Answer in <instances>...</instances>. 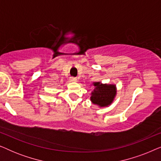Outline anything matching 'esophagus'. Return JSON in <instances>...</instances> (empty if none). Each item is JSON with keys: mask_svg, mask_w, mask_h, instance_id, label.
<instances>
[{"mask_svg": "<svg viewBox=\"0 0 161 161\" xmlns=\"http://www.w3.org/2000/svg\"><path fill=\"white\" fill-rule=\"evenodd\" d=\"M70 81H72V82H77V78L71 77V78H70Z\"/></svg>", "mask_w": 161, "mask_h": 161, "instance_id": "34e87169", "label": "esophagus"}]
</instances>
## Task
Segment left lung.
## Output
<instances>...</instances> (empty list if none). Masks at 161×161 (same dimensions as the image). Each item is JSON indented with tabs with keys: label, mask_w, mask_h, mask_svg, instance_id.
<instances>
[{
	"label": "left lung",
	"mask_w": 161,
	"mask_h": 161,
	"mask_svg": "<svg viewBox=\"0 0 161 161\" xmlns=\"http://www.w3.org/2000/svg\"><path fill=\"white\" fill-rule=\"evenodd\" d=\"M94 89L91 93L90 100L99 107H108L113 103L116 95L115 84H107L100 82H94Z\"/></svg>",
	"instance_id": "left-lung-1"
}]
</instances>
